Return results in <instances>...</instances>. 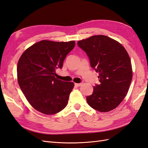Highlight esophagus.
I'll use <instances>...</instances> for the list:
<instances>
[{"label": "esophagus", "instance_id": "obj_1", "mask_svg": "<svg viewBox=\"0 0 148 148\" xmlns=\"http://www.w3.org/2000/svg\"><path fill=\"white\" fill-rule=\"evenodd\" d=\"M75 85L79 87V86H80L82 85V83H75Z\"/></svg>", "mask_w": 148, "mask_h": 148}]
</instances>
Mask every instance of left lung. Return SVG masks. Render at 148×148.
<instances>
[{
  "label": "left lung",
  "instance_id": "1",
  "mask_svg": "<svg viewBox=\"0 0 148 148\" xmlns=\"http://www.w3.org/2000/svg\"><path fill=\"white\" fill-rule=\"evenodd\" d=\"M86 52L91 66L99 73V85L86 97L88 104L100 112H108L120 104L132 80L131 60L124 47L105 35H94L78 42Z\"/></svg>",
  "mask_w": 148,
  "mask_h": 148
}]
</instances>
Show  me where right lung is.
<instances>
[{
    "label": "right lung",
    "mask_w": 148,
    "mask_h": 148,
    "mask_svg": "<svg viewBox=\"0 0 148 148\" xmlns=\"http://www.w3.org/2000/svg\"><path fill=\"white\" fill-rule=\"evenodd\" d=\"M75 41L42 40L22 53L17 64L18 85L34 109L45 114H56L66 107L74 83L55 77Z\"/></svg>",
    "instance_id": "right-lung-1"
}]
</instances>
